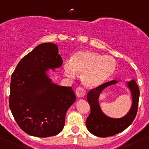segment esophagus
<instances>
[{
    "mask_svg": "<svg viewBox=\"0 0 149 149\" xmlns=\"http://www.w3.org/2000/svg\"><path fill=\"white\" fill-rule=\"evenodd\" d=\"M86 90L82 86H78V87L76 88V95L77 97L79 98H82L86 95Z\"/></svg>",
    "mask_w": 149,
    "mask_h": 149,
    "instance_id": "obj_1",
    "label": "esophagus"
}]
</instances>
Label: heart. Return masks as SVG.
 <instances>
[{"mask_svg":"<svg viewBox=\"0 0 149 149\" xmlns=\"http://www.w3.org/2000/svg\"><path fill=\"white\" fill-rule=\"evenodd\" d=\"M65 73L74 77L82 72V80L88 87H96L104 83L113 74L116 69V61L109 56H102L93 51L76 52L72 60L64 63Z\"/></svg>","mask_w":149,"mask_h":149,"instance_id":"b5f03b06","label":"heart"}]
</instances>
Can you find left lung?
Wrapping results in <instances>:
<instances>
[{
	"instance_id": "obj_1",
	"label": "left lung",
	"mask_w": 149,
	"mask_h": 149,
	"mask_svg": "<svg viewBox=\"0 0 149 149\" xmlns=\"http://www.w3.org/2000/svg\"><path fill=\"white\" fill-rule=\"evenodd\" d=\"M116 83V80L107 82L96 88H92L88 93L87 100L90 104L91 112L86 119V127L91 134L97 137H109L124 131L132 123L137 115L140 91L134 80H132L127 83L132 92V105L130 112L125 116L121 118H111L106 116L102 112L98 102L100 94L103 89Z\"/></svg>"
}]
</instances>
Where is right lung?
<instances>
[{"label": "right lung", "instance_id": "right-lung-1", "mask_svg": "<svg viewBox=\"0 0 149 149\" xmlns=\"http://www.w3.org/2000/svg\"><path fill=\"white\" fill-rule=\"evenodd\" d=\"M62 63L57 45L41 44L21 59L12 73L10 110L18 126L28 134L51 137L64 127L66 113L76 96L72 87L52 83L45 74Z\"/></svg>", "mask_w": 149, "mask_h": 149}]
</instances>
